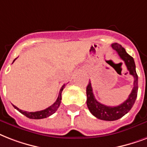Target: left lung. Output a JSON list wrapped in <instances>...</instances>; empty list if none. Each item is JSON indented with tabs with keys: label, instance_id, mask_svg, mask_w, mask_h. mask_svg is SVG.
<instances>
[{
	"label": "left lung",
	"instance_id": "8db88e82",
	"mask_svg": "<svg viewBox=\"0 0 147 147\" xmlns=\"http://www.w3.org/2000/svg\"><path fill=\"white\" fill-rule=\"evenodd\" d=\"M113 50L117 51L118 55L124 61L127 66V70H129V74L132 75L134 78V87L131 93L129 95V97L127 100L119 106L117 107H110V106L103 105L99 103L95 99V96L93 93L91 83L90 81L86 86V105L94 117L98 118L100 120H107V121H113L120 119L123 117L126 113L129 112L133 107L138 91V76L136 72V65L134 62V58L129 56L126 52L125 49L121 45L117 43L112 44Z\"/></svg>",
	"mask_w": 147,
	"mask_h": 147
}]
</instances>
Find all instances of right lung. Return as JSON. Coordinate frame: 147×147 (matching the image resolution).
<instances>
[{
  "mask_svg": "<svg viewBox=\"0 0 147 147\" xmlns=\"http://www.w3.org/2000/svg\"><path fill=\"white\" fill-rule=\"evenodd\" d=\"M17 59V58H16ZM16 59H14V61H13V63L15 61ZM65 87V84H63L62 87L60 90V92H59V95H58V97L57 99V100L55 101V103L52 104L51 106H50L49 107L46 108L45 110H40V111H36V112H27V111H24V110H20L19 108H18L16 106L13 105V107L15 108L16 110H18L20 113H21L22 114H24V116H26L28 118L30 119H34V120H39V119H44V118H47V117H50L51 115L53 114L57 110L58 107H60V104H61V93L63 91V88Z\"/></svg>",
  "mask_w": 147,
  "mask_h": 147,
  "instance_id": "add662e5",
  "label": "right lung"
}]
</instances>
